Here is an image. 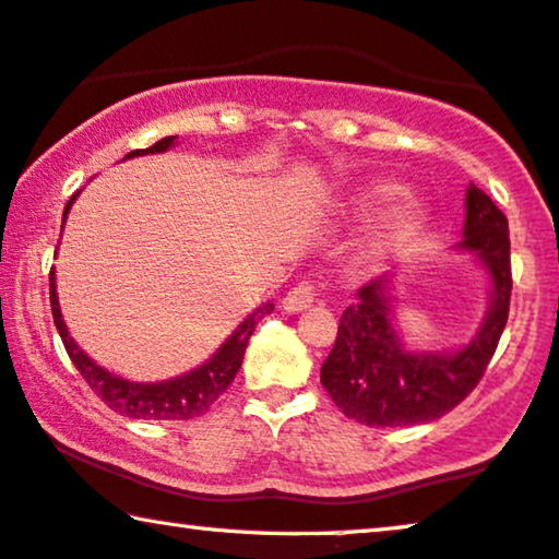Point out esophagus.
I'll use <instances>...</instances> for the list:
<instances>
[{
	"instance_id": "1",
	"label": "esophagus",
	"mask_w": 559,
	"mask_h": 559,
	"mask_svg": "<svg viewBox=\"0 0 559 559\" xmlns=\"http://www.w3.org/2000/svg\"><path fill=\"white\" fill-rule=\"evenodd\" d=\"M312 302H314V287L302 282V285L292 287L287 292L285 299H282V309L289 314H299V312H305L307 307H312Z\"/></svg>"
}]
</instances>
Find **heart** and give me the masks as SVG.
I'll return each instance as SVG.
<instances>
[{"label": "heart", "mask_w": 559, "mask_h": 559, "mask_svg": "<svg viewBox=\"0 0 559 559\" xmlns=\"http://www.w3.org/2000/svg\"><path fill=\"white\" fill-rule=\"evenodd\" d=\"M394 192L392 185H380L372 190V200H388V197ZM419 217V210L417 204L409 200V197H400V200H394L392 204L382 210L380 219H377V239L380 242H392V239H397L402 235H407V231L415 227V222Z\"/></svg>", "instance_id": "obj_1"}]
</instances>
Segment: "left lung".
<instances>
[{"label": "left lung", "instance_id": "8db88e82", "mask_svg": "<svg viewBox=\"0 0 559 559\" xmlns=\"http://www.w3.org/2000/svg\"><path fill=\"white\" fill-rule=\"evenodd\" d=\"M452 252L472 254L489 282L483 322L465 345L423 349L402 337L397 302L388 272L357 292L355 305L340 317L337 342L324 359L320 380L349 419L369 427H409L432 423L475 390L492 359L510 312L508 217L469 182L465 227Z\"/></svg>", "mask_w": 559, "mask_h": 559}]
</instances>
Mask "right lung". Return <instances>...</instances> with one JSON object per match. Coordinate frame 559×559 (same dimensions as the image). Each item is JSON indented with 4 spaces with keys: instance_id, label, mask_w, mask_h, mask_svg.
<instances>
[{
    "instance_id": "1",
    "label": "right lung",
    "mask_w": 559,
    "mask_h": 559,
    "mask_svg": "<svg viewBox=\"0 0 559 559\" xmlns=\"http://www.w3.org/2000/svg\"><path fill=\"white\" fill-rule=\"evenodd\" d=\"M175 144H177V136H165V140L154 142L147 150H134L130 154H124V159L144 157V154H162L175 147ZM80 192H74L70 197V202L64 204L62 229H64L67 214H70ZM49 302H51V317H55L57 332L59 337H62L67 355H70L74 367L80 369V374L87 380L90 388L97 392V397H102V402H105L109 409H115L119 415L132 417V419H192V417L204 415V412L217 402L219 394L229 388L231 380H235V374L239 372V367H242L247 342L252 337L257 320H262L264 314H272L274 309L270 299L267 302H262L260 307H254L252 312L237 324L235 332L222 342L217 352L204 359L202 365L190 369V372L169 377V380H159V382H134L97 365L87 352L76 345L64 324L62 309H59L55 267L49 272Z\"/></svg>"
}]
</instances>
